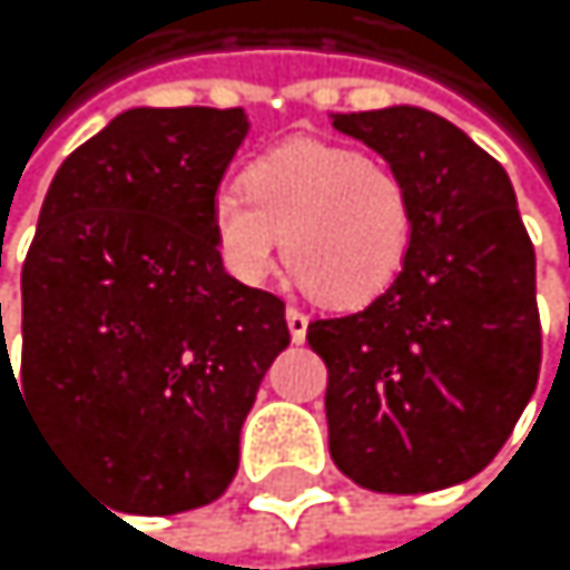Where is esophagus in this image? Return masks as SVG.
<instances>
[{
    "label": "esophagus",
    "instance_id": "1",
    "mask_svg": "<svg viewBox=\"0 0 570 570\" xmlns=\"http://www.w3.org/2000/svg\"><path fill=\"white\" fill-rule=\"evenodd\" d=\"M287 327H291V338L294 342H304L307 338V314L301 307H287Z\"/></svg>",
    "mask_w": 570,
    "mask_h": 570
}]
</instances>
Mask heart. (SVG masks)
Wrapping results in <instances>:
<instances>
[{
    "mask_svg": "<svg viewBox=\"0 0 570 570\" xmlns=\"http://www.w3.org/2000/svg\"><path fill=\"white\" fill-rule=\"evenodd\" d=\"M212 238L225 269L263 283L283 256L304 287L327 304L383 294L413 243V202L396 167L342 142L291 139L222 187Z\"/></svg>",
    "mask_w": 570,
    "mask_h": 570,
    "instance_id": "obj_1",
    "label": "heart"
}]
</instances>
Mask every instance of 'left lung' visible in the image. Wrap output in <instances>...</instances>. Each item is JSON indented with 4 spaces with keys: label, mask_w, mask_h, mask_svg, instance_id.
Instances as JSON below:
<instances>
[{
    "label": "left lung",
    "mask_w": 570,
    "mask_h": 570,
    "mask_svg": "<svg viewBox=\"0 0 570 570\" xmlns=\"http://www.w3.org/2000/svg\"><path fill=\"white\" fill-rule=\"evenodd\" d=\"M403 177L413 243L368 307L307 324L327 365V444L372 492H434L479 475L510 441L540 376L533 243L482 146L413 105L345 112Z\"/></svg>",
    "instance_id": "8db88e82"
}]
</instances>
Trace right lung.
Instances as JSON below:
<instances>
[{
    "label": "right lung",
    "mask_w": 570,
    "mask_h": 570,
    "mask_svg": "<svg viewBox=\"0 0 570 570\" xmlns=\"http://www.w3.org/2000/svg\"><path fill=\"white\" fill-rule=\"evenodd\" d=\"M246 129L243 108H129L60 164L40 208L23 355L12 372L2 342L0 376L126 513L228 489L256 390L291 345L283 301L228 276L212 238Z\"/></svg>",
    "instance_id": "right-lung-1"
}]
</instances>
